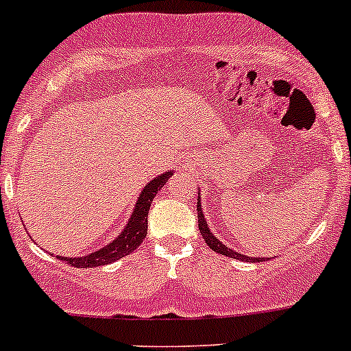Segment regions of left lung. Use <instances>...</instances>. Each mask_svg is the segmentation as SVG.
Masks as SVG:
<instances>
[{"label": "left lung", "instance_id": "obj_1", "mask_svg": "<svg viewBox=\"0 0 351 351\" xmlns=\"http://www.w3.org/2000/svg\"><path fill=\"white\" fill-rule=\"evenodd\" d=\"M197 212H198V229H200L202 236H204L205 243L208 244V247L214 251H217V253L221 254H226V256H231V258H236V260H243V261H263V260H268V258H250V256H244L241 253H236L234 250H229L226 244H222L219 239H215V236L212 234L210 229H208L207 222H205L204 219V214H202V207H200V202H198L197 205Z\"/></svg>", "mask_w": 351, "mask_h": 351}]
</instances>
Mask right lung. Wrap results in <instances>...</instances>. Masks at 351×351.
Returning <instances> with one entry per match:
<instances>
[{"label":"right lung","instance_id":"right-lung-1","mask_svg":"<svg viewBox=\"0 0 351 351\" xmlns=\"http://www.w3.org/2000/svg\"><path fill=\"white\" fill-rule=\"evenodd\" d=\"M171 175V171H166L165 175L158 176L153 182L147 183L146 189L141 193L139 200H137L136 208H134V214L132 217H130L129 224L125 226L122 234H120L115 241L110 243L108 246L101 247L100 251H95V253L88 254V256L58 258H61V260L67 261V263L73 265V267L76 268H93L101 267V265L113 263V261L120 260V258L127 256L129 253L136 251L147 234V212H149L151 202H153V198L156 195H158V190H161L162 186H165V183L168 182V178Z\"/></svg>","mask_w":351,"mask_h":351}]
</instances>
